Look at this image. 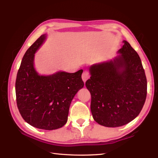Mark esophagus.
<instances>
[{
	"label": "esophagus",
	"mask_w": 158,
	"mask_h": 158,
	"mask_svg": "<svg viewBox=\"0 0 158 158\" xmlns=\"http://www.w3.org/2000/svg\"><path fill=\"white\" fill-rule=\"evenodd\" d=\"M89 78V73H88V70H84L82 74V79L83 81L85 82Z\"/></svg>",
	"instance_id": "esophagus-1"
}]
</instances>
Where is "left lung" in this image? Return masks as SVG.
<instances>
[{"label": "left lung", "mask_w": 158, "mask_h": 158, "mask_svg": "<svg viewBox=\"0 0 158 158\" xmlns=\"http://www.w3.org/2000/svg\"><path fill=\"white\" fill-rule=\"evenodd\" d=\"M118 56L110 62L93 65L85 82L91 94V111L96 122L106 127L128 123L139 115L147 97V78L141 60L123 41Z\"/></svg>", "instance_id": "1"}]
</instances>
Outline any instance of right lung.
Segmentation results:
<instances>
[{
    "mask_svg": "<svg viewBox=\"0 0 158 158\" xmlns=\"http://www.w3.org/2000/svg\"><path fill=\"white\" fill-rule=\"evenodd\" d=\"M46 38L43 35L23 56L15 81L16 101L22 118L33 127L56 130L64 126L74 96L84 86L83 70L74 73L58 72L39 75L34 68V56Z\"/></svg>",
    "mask_w": 158,
    "mask_h": 158,
    "instance_id": "add662e5",
    "label": "right lung"
}]
</instances>
